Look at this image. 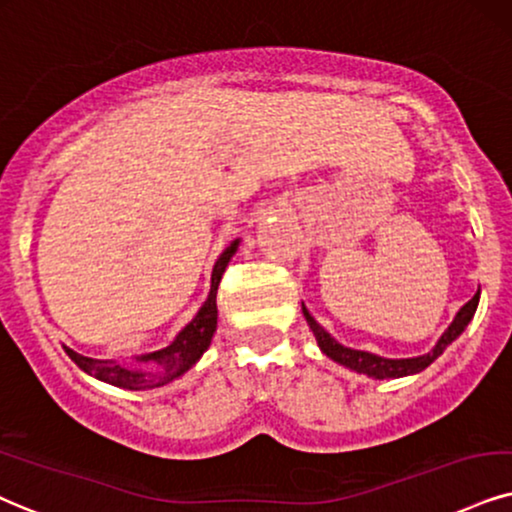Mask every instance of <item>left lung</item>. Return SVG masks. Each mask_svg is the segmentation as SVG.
Listing matches in <instances>:
<instances>
[{"label": "left lung", "mask_w": 512, "mask_h": 512, "mask_svg": "<svg viewBox=\"0 0 512 512\" xmlns=\"http://www.w3.org/2000/svg\"><path fill=\"white\" fill-rule=\"evenodd\" d=\"M477 302H480V290L472 295V300H468L461 309H458L454 321L449 323V328H446V331L442 333V338L437 340V345L432 347V352L420 354V357H411V359H385V357H378V354L361 352V349H352V347L340 345L338 340L331 338V333L323 331V328L314 321V316L309 314L307 309L302 307V312H304V319H307V323H309V328H312L314 335H316V342H319L321 352L326 354V357L338 361L340 366L352 368V371L371 375V378H375V380H383V378H401V375L420 373L423 368H428L432 361H435L439 354H442L444 349L449 347L451 342H454L458 335L465 331V326L470 323L472 314H475Z\"/></svg>", "instance_id": "obj_1"}]
</instances>
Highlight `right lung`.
<instances>
[{"mask_svg": "<svg viewBox=\"0 0 512 512\" xmlns=\"http://www.w3.org/2000/svg\"><path fill=\"white\" fill-rule=\"evenodd\" d=\"M238 243L241 241L236 238V241L231 243L215 262V269H212L210 295L203 307H200L196 319H193L189 326L174 338L172 345H167L165 349H158V352L153 354H146V357H137V361H141L146 368H129V366L113 364V361L89 359L68 347H66V354L82 368L84 373L94 375V378L103 380V383L125 387V390H153V387H163L167 383H172L174 378H179V375L189 371V368L203 357L205 349L210 347L212 335L217 331V288H219V281H222L226 264H229L231 257L236 255Z\"/></svg>", "mask_w": 512, "mask_h": 512, "instance_id": "add662e5", "label": "right lung"}]
</instances>
